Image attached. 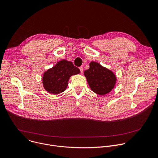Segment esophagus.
<instances>
[{"label":"esophagus","instance_id":"34e87169","mask_svg":"<svg viewBox=\"0 0 158 158\" xmlns=\"http://www.w3.org/2000/svg\"><path fill=\"white\" fill-rule=\"evenodd\" d=\"M79 69H80L81 73L82 74V73H83V68H82V67H80V68H79Z\"/></svg>","mask_w":158,"mask_h":158}]
</instances>
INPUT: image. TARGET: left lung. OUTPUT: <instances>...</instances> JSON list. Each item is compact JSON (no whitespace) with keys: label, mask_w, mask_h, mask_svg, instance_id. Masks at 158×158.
<instances>
[{"label":"left lung","mask_w":158,"mask_h":158,"mask_svg":"<svg viewBox=\"0 0 158 158\" xmlns=\"http://www.w3.org/2000/svg\"><path fill=\"white\" fill-rule=\"evenodd\" d=\"M89 66V69L84 71V76L92 90L100 95L109 93L116 83L114 73L97 62L92 61Z\"/></svg>","instance_id":"obj_1"}]
</instances>
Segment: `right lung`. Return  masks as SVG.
<instances>
[{"label": "right lung", "mask_w": 158, "mask_h": 158, "mask_svg": "<svg viewBox=\"0 0 158 158\" xmlns=\"http://www.w3.org/2000/svg\"><path fill=\"white\" fill-rule=\"evenodd\" d=\"M80 73V70L71 61L63 60L46 71L43 77L45 90L52 94H58L66 89L70 77Z\"/></svg>", "instance_id": "obj_1"}]
</instances>
